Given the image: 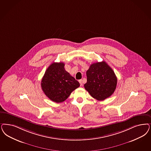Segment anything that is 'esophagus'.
I'll list each match as a JSON object with an SVG mask.
<instances>
[{"instance_id": "esophagus-1", "label": "esophagus", "mask_w": 151, "mask_h": 151, "mask_svg": "<svg viewBox=\"0 0 151 151\" xmlns=\"http://www.w3.org/2000/svg\"><path fill=\"white\" fill-rule=\"evenodd\" d=\"M78 81H79V83H80V86H83V80H79Z\"/></svg>"}]
</instances>
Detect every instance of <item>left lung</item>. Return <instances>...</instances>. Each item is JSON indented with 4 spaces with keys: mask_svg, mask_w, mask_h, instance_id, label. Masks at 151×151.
Instances as JSON below:
<instances>
[{
    "mask_svg": "<svg viewBox=\"0 0 151 151\" xmlns=\"http://www.w3.org/2000/svg\"><path fill=\"white\" fill-rule=\"evenodd\" d=\"M86 76L87 83L84 84V88L94 99L104 100L114 93L117 78L112 68L105 61L91 64Z\"/></svg>",
    "mask_w": 151,
    "mask_h": 151,
    "instance_id": "obj_1",
    "label": "left lung"
}]
</instances>
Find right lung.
<instances>
[{
	"instance_id": "obj_1",
	"label": "right lung",
	"mask_w": 151,
	"mask_h": 151,
	"mask_svg": "<svg viewBox=\"0 0 151 151\" xmlns=\"http://www.w3.org/2000/svg\"><path fill=\"white\" fill-rule=\"evenodd\" d=\"M63 63H53L47 68L42 79L43 93L53 101L62 103L80 86V83L67 72Z\"/></svg>"
}]
</instances>
